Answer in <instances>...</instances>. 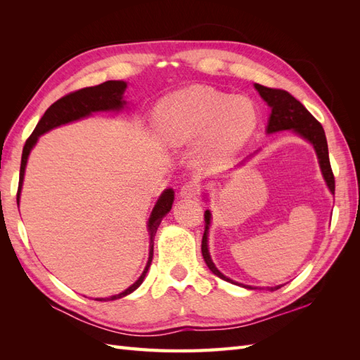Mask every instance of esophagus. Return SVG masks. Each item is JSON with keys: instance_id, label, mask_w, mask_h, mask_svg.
<instances>
[{"instance_id": "1", "label": "esophagus", "mask_w": 360, "mask_h": 360, "mask_svg": "<svg viewBox=\"0 0 360 360\" xmlns=\"http://www.w3.org/2000/svg\"><path fill=\"white\" fill-rule=\"evenodd\" d=\"M200 193V186L195 181L184 183L180 189V197L181 198H195Z\"/></svg>"}]
</instances>
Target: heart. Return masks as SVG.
<instances>
[{"label":"heart","mask_w":360,"mask_h":360,"mask_svg":"<svg viewBox=\"0 0 360 360\" xmlns=\"http://www.w3.org/2000/svg\"><path fill=\"white\" fill-rule=\"evenodd\" d=\"M258 124L254 102L245 96L226 94L212 86L189 85L159 101L155 126L169 147L198 141L204 160L219 162L233 156L252 136Z\"/></svg>","instance_id":"heart-1"}]
</instances>
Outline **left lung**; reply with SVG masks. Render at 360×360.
Masks as SVG:
<instances>
[{
  "mask_svg": "<svg viewBox=\"0 0 360 360\" xmlns=\"http://www.w3.org/2000/svg\"><path fill=\"white\" fill-rule=\"evenodd\" d=\"M255 89L259 93V96L267 102V105L271 108L269 124H267V134L279 132V130H292V132H296L302 138L309 141V143L315 148V153H317L319 163H320V168L323 172V177L326 180V184H328L330 192L335 193V177H333V172L330 168L328 141H326L323 126L314 118V115L307 110V108H304L297 99H294V97L288 91L279 90V89H269V86L259 85V84H255ZM210 217H212L210 210H205V213H204L205 230H204L202 243H201V252H202L205 264L212 270V274H214L216 276H219L224 281L231 282V284H237V282L222 275L221 271L216 269L214 263L212 261V257L209 252V245H207ZM279 287H282V285H278V287L270 288V290H278ZM246 288H252V287H246Z\"/></svg>",
  "mask_w": 360,
  "mask_h": 360,
  "instance_id": "1",
  "label": "left lung"
}]
</instances>
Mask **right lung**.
<instances>
[{"label":"right lung","mask_w":360,"mask_h":360,"mask_svg":"<svg viewBox=\"0 0 360 360\" xmlns=\"http://www.w3.org/2000/svg\"><path fill=\"white\" fill-rule=\"evenodd\" d=\"M127 84L124 81H106L101 85L96 86H86V89H81L78 91L69 93L61 99H58L56 103H52L46 112L43 114L40 118V122L37 123L36 129L32 130V134L27 139V143L22 150V159H20V171H19V186H18V204L20 198V189H22V181H24V174H25V167H27V160L30 156V151L32 147L36 146L37 139L40 135L49 132L51 129L58 127L61 124H68L70 122H76V120L89 117L93 112H99V111H120L122 108H124L126 101H123V93L126 90ZM174 202V191L172 189H165L163 193L159 197L153 212L150 214L148 219V231H150V254H148V261L147 266L143 271V275L138 278L135 284L130 285L127 290L123 292L115 294V296L111 297H102V299H96L101 302L106 300H115V299H122L127 294L135 291L147 275L148 267L151 264V259H153V238L158 231V226L162 222L163 216H165L172 207Z\"/></svg>","instance_id":"right-lung-1"}]
</instances>
